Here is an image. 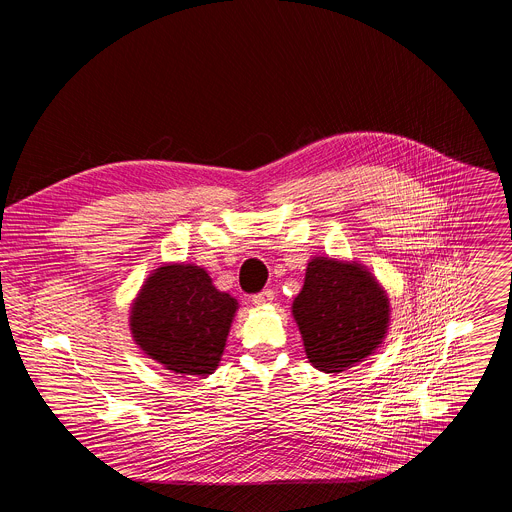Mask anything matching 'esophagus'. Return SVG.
Returning <instances> with one entry per match:
<instances>
[{
	"instance_id": "obj_1",
	"label": "esophagus",
	"mask_w": 512,
	"mask_h": 512,
	"mask_svg": "<svg viewBox=\"0 0 512 512\" xmlns=\"http://www.w3.org/2000/svg\"><path fill=\"white\" fill-rule=\"evenodd\" d=\"M273 300H275V294H273L271 289H265V291H261V294H255V296L251 298V302H253L255 306H269Z\"/></svg>"
}]
</instances>
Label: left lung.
Returning a JSON list of instances; mask_svg holds the SVG:
<instances>
[{"instance_id":"1","label":"left lung","mask_w":512,"mask_h":512,"mask_svg":"<svg viewBox=\"0 0 512 512\" xmlns=\"http://www.w3.org/2000/svg\"><path fill=\"white\" fill-rule=\"evenodd\" d=\"M291 314L312 367L342 373L379 350L391 306L385 287L362 263L314 257Z\"/></svg>"}]
</instances>
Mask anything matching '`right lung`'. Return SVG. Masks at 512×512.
<instances>
[{
    "mask_svg": "<svg viewBox=\"0 0 512 512\" xmlns=\"http://www.w3.org/2000/svg\"><path fill=\"white\" fill-rule=\"evenodd\" d=\"M239 302L216 289L204 267L164 263L137 291L131 336L143 354L182 377H208L225 352Z\"/></svg>",
    "mask_w": 512,
    "mask_h": 512,
    "instance_id": "right-lung-1",
    "label": "right lung"
}]
</instances>
